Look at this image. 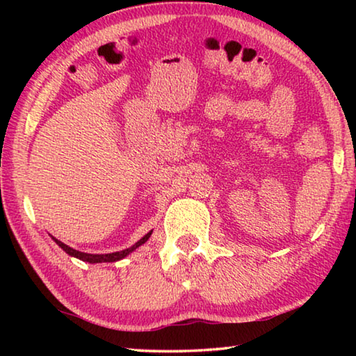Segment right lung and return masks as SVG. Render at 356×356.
Returning a JSON list of instances; mask_svg holds the SVG:
<instances>
[{
	"mask_svg": "<svg viewBox=\"0 0 356 356\" xmlns=\"http://www.w3.org/2000/svg\"><path fill=\"white\" fill-rule=\"evenodd\" d=\"M150 236H152V231H149V232L146 234V236H144L143 238L138 240V242H136L134 246H130V248H127V250H122V251H116V252H108V254H89V252H81V251H78V250L70 248L69 245L63 243L61 240H58V238H55L53 236H51V238L55 240V242H56V245L59 246V248H63V251L67 252L69 256L80 259V261H83V262H89V264H102V262H116V261H120V259L127 257V256L130 254V252H134L136 248H140L141 245L146 243Z\"/></svg>",
	"mask_w": 356,
	"mask_h": 356,
	"instance_id": "1",
	"label": "right lung"
}]
</instances>
